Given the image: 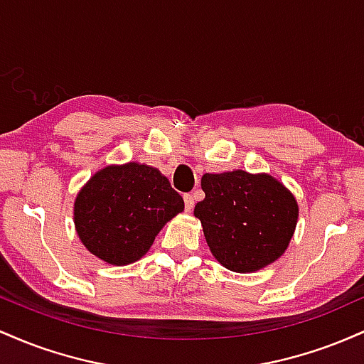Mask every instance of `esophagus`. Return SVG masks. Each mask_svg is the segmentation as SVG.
Returning <instances> with one entry per match:
<instances>
[{
    "label": "esophagus",
    "mask_w": 364,
    "mask_h": 364,
    "mask_svg": "<svg viewBox=\"0 0 364 364\" xmlns=\"http://www.w3.org/2000/svg\"><path fill=\"white\" fill-rule=\"evenodd\" d=\"M183 198H185V208H186V212L193 210V207H195L193 196H191V195H185V196H183Z\"/></svg>",
    "instance_id": "1"
}]
</instances>
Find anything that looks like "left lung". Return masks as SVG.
I'll use <instances>...</instances> for the list:
<instances>
[{"label": "left lung", "mask_w": 364, "mask_h": 364, "mask_svg": "<svg viewBox=\"0 0 364 364\" xmlns=\"http://www.w3.org/2000/svg\"><path fill=\"white\" fill-rule=\"evenodd\" d=\"M195 205L210 253L232 272L250 274L281 258L298 224L294 195L267 173H205Z\"/></svg>", "instance_id": "left-lung-1"}]
</instances>
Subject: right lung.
Instances as JSON below:
<instances>
[{"label": "right lung", "mask_w": 364, "mask_h": 364, "mask_svg": "<svg viewBox=\"0 0 364 364\" xmlns=\"http://www.w3.org/2000/svg\"><path fill=\"white\" fill-rule=\"evenodd\" d=\"M185 210L161 171L140 162L109 164L80 188L73 203L82 245L109 265H128L149 252L161 229Z\"/></svg>", "instance_id": "obj_1"}]
</instances>
